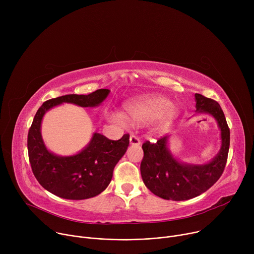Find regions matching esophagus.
<instances>
[{
	"instance_id": "obj_1",
	"label": "esophagus",
	"mask_w": 254,
	"mask_h": 254,
	"mask_svg": "<svg viewBox=\"0 0 254 254\" xmlns=\"http://www.w3.org/2000/svg\"><path fill=\"white\" fill-rule=\"evenodd\" d=\"M129 142L130 144H134V146H138V144H140V139L138 138V136L134 135V134H131L129 136Z\"/></svg>"
}]
</instances>
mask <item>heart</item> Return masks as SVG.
<instances>
[{
    "label": "heart",
    "mask_w": 254,
    "mask_h": 254,
    "mask_svg": "<svg viewBox=\"0 0 254 254\" xmlns=\"http://www.w3.org/2000/svg\"><path fill=\"white\" fill-rule=\"evenodd\" d=\"M127 117L134 124H144L156 119L158 127L170 125L179 115V107L161 94H148L127 102L125 106ZM112 119L125 125L126 119L122 115H113Z\"/></svg>",
    "instance_id": "b5f03b06"
}]
</instances>
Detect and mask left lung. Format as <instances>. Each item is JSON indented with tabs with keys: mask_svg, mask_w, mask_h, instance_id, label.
Masks as SVG:
<instances>
[{
	"mask_svg": "<svg viewBox=\"0 0 254 254\" xmlns=\"http://www.w3.org/2000/svg\"><path fill=\"white\" fill-rule=\"evenodd\" d=\"M198 113L212 115L221 129L222 146L210 163L205 165L181 164L173 158L167 148L168 135L157 142L149 140L142 143L143 158L140 174L144 185L158 197L166 200L183 201L201 195L219 180L227 162L230 129L219 103L214 99L196 93Z\"/></svg>",
	"mask_w": 254,
	"mask_h": 254,
	"instance_id": "obj_1",
	"label": "left lung"
}]
</instances>
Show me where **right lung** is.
Here are the masks:
<instances>
[{
  "label": "right lung",
  "instance_id": "add662e5",
  "mask_svg": "<svg viewBox=\"0 0 254 254\" xmlns=\"http://www.w3.org/2000/svg\"><path fill=\"white\" fill-rule=\"evenodd\" d=\"M108 93V89H97L88 95L59 96L46 100L36 113L28 132L29 161L35 178L50 193L64 199L83 200L97 196L111 183L114 169L128 147V133L113 140L95 132L79 154L58 157L46 149L40 131L43 116L51 107L63 102L82 107L97 106Z\"/></svg>",
  "mask_w": 254,
  "mask_h": 254
}]
</instances>
